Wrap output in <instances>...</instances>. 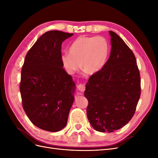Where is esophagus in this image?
<instances>
[{"label":"esophagus","instance_id":"obj_1","mask_svg":"<svg viewBox=\"0 0 158 158\" xmlns=\"http://www.w3.org/2000/svg\"><path fill=\"white\" fill-rule=\"evenodd\" d=\"M85 85L82 84H80L78 85V89L80 91V92H84L85 91Z\"/></svg>","mask_w":158,"mask_h":158}]
</instances>
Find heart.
Masks as SVG:
<instances>
[{
	"instance_id": "heart-1",
	"label": "heart",
	"mask_w": 158,
	"mask_h": 158,
	"mask_svg": "<svg viewBox=\"0 0 158 158\" xmlns=\"http://www.w3.org/2000/svg\"><path fill=\"white\" fill-rule=\"evenodd\" d=\"M108 55L109 44L104 37L80 36L70 45L69 53L61 55L60 60L69 74H74L80 66L84 73L94 75L103 69Z\"/></svg>"
}]
</instances>
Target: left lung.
Returning a JSON list of instances; mask_svg holds the SVG:
<instances>
[{
	"label": "left lung",
	"instance_id": "left-lung-1",
	"mask_svg": "<svg viewBox=\"0 0 158 158\" xmlns=\"http://www.w3.org/2000/svg\"><path fill=\"white\" fill-rule=\"evenodd\" d=\"M111 54L98 73L85 85L87 117L95 131L112 132L131 121L140 96V77L131 49L116 33L109 31Z\"/></svg>",
	"mask_w": 158,
	"mask_h": 158
}]
</instances>
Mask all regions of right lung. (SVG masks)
Wrapping results in <instances>:
<instances>
[{"label":"right lung","instance_id":"obj_1","mask_svg":"<svg viewBox=\"0 0 158 158\" xmlns=\"http://www.w3.org/2000/svg\"><path fill=\"white\" fill-rule=\"evenodd\" d=\"M73 33L49 31L27 53L20 89L22 106L31 122L43 130L58 132L67 124L76 84L63 68L61 45Z\"/></svg>","mask_w":158,"mask_h":158}]
</instances>
